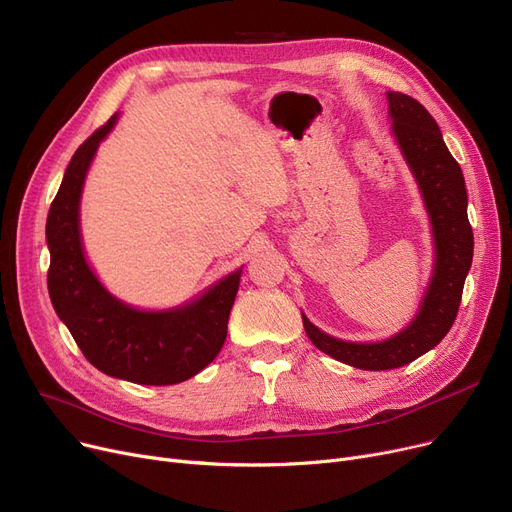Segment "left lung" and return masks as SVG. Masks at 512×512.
Returning a JSON list of instances; mask_svg holds the SVG:
<instances>
[{
    "instance_id": "left-lung-1",
    "label": "left lung",
    "mask_w": 512,
    "mask_h": 512,
    "mask_svg": "<svg viewBox=\"0 0 512 512\" xmlns=\"http://www.w3.org/2000/svg\"><path fill=\"white\" fill-rule=\"evenodd\" d=\"M392 137L417 181L433 237V269L412 321L381 342H346L321 331L302 312L310 342L331 358L362 371L398 369L433 350L450 331L473 262L467 187L433 116L410 95L387 91Z\"/></svg>"
}]
</instances>
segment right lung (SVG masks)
Listing matches in <instances>:
<instances>
[{"label": "right lung", "instance_id": "right-lung-1", "mask_svg": "<svg viewBox=\"0 0 512 512\" xmlns=\"http://www.w3.org/2000/svg\"><path fill=\"white\" fill-rule=\"evenodd\" d=\"M118 116L72 156L47 214V289L58 319L97 371L141 385H173L198 375L221 352L243 266L196 298L162 310L135 308L104 287L85 256L81 198L97 148Z\"/></svg>", "mask_w": 512, "mask_h": 512}]
</instances>
